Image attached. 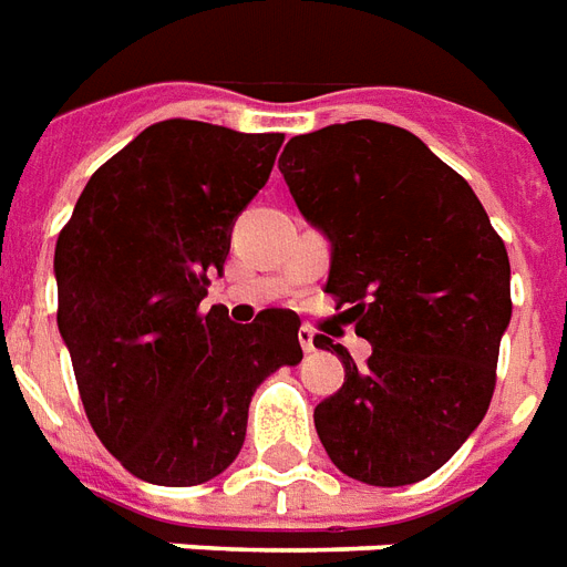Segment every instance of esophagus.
<instances>
[{"label": "esophagus", "instance_id": "esophagus-1", "mask_svg": "<svg viewBox=\"0 0 567 567\" xmlns=\"http://www.w3.org/2000/svg\"><path fill=\"white\" fill-rule=\"evenodd\" d=\"M297 339H300L302 351H306V353L315 351V330H312V327H300V332H297Z\"/></svg>", "mask_w": 567, "mask_h": 567}]
</instances>
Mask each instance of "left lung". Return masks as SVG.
Instances as JSON below:
<instances>
[{"instance_id":"obj_1","label":"left lung","mask_w":567,"mask_h":567,"mask_svg":"<svg viewBox=\"0 0 567 567\" xmlns=\"http://www.w3.org/2000/svg\"><path fill=\"white\" fill-rule=\"evenodd\" d=\"M279 172L332 244L327 293L371 341L365 369L327 336L344 383L315 408L341 473L378 487L437 473L485 419L512 321L503 237L455 168L383 121L293 136Z\"/></svg>"}]
</instances>
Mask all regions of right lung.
<instances>
[{"instance_id":"obj_1","label":"right lung","mask_w":567,"mask_h":567,"mask_svg":"<svg viewBox=\"0 0 567 567\" xmlns=\"http://www.w3.org/2000/svg\"><path fill=\"white\" fill-rule=\"evenodd\" d=\"M282 133L151 124L103 163L55 244L59 332L101 443L142 482L202 485L246 437L255 389L302 360L300 318L202 309Z\"/></svg>"}]
</instances>
